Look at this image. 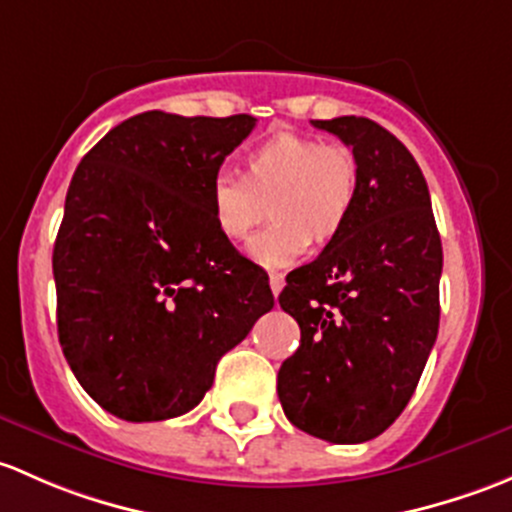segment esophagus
I'll return each instance as SVG.
<instances>
[{
    "mask_svg": "<svg viewBox=\"0 0 512 512\" xmlns=\"http://www.w3.org/2000/svg\"><path fill=\"white\" fill-rule=\"evenodd\" d=\"M268 283H271L273 295H278V293L283 291V286H286V278H283V273L271 271V276H268Z\"/></svg>",
    "mask_w": 512,
    "mask_h": 512,
    "instance_id": "obj_1",
    "label": "esophagus"
}]
</instances>
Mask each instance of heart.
<instances>
[{"label": "heart", "mask_w": 512, "mask_h": 512, "mask_svg": "<svg viewBox=\"0 0 512 512\" xmlns=\"http://www.w3.org/2000/svg\"><path fill=\"white\" fill-rule=\"evenodd\" d=\"M360 189V165L342 142L313 135L273 133L244 157V177H214L209 189L212 219L226 241L249 239L271 212L249 254L266 266H288L310 249L328 244L347 226Z\"/></svg>", "instance_id": "1"}]
</instances>
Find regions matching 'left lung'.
Listing matches in <instances>:
<instances>
[{
	"mask_svg": "<svg viewBox=\"0 0 512 512\" xmlns=\"http://www.w3.org/2000/svg\"><path fill=\"white\" fill-rule=\"evenodd\" d=\"M352 147L355 212L278 303L300 345L278 370L288 421L330 444H362L412 399L439 333L444 266L426 179L412 152L370 118L313 120Z\"/></svg>",
	"mask_w": 512,
	"mask_h": 512,
	"instance_id": "left-lung-1",
	"label": "left lung"
}]
</instances>
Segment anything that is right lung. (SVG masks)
<instances>
[{
	"instance_id": "add662e5",
	"label": "right lung",
	"mask_w": 512,
	"mask_h": 512,
	"mask_svg": "<svg viewBox=\"0 0 512 512\" xmlns=\"http://www.w3.org/2000/svg\"><path fill=\"white\" fill-rule=\"evenodd\" d=\"M251 115L147 110L76 167L54 244L59 340L81 387L113 416L187 414L273 293L212 219L221 162Z\"/></svg>"
}]
</instances>
